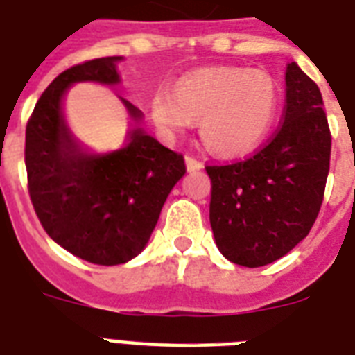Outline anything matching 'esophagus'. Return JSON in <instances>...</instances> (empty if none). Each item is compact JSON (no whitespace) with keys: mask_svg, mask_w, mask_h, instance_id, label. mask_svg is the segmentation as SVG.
I'll return each instance as SVG.
<instances>
[{"mask_svg":"<svg viewBox=\"0 0 355 355\" xmlns=\"http://www.w3.org/2000/svg\"><path fill=\"white\" fill-rule=\"evenodd\" d=\"M186 167H188L189 173H193V171H200V169H205V164L199 160H195L193 156H186Z\"/></svg>","mask_w":355,"mask_h":355,"instance_id":"1","label":"esophagus"}]
</instances>
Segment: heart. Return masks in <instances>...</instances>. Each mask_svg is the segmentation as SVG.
<instances>
[{"label":"heart","mask_w":355,"mask_h":355,"mask_svg":"<svg viewBox=\"0 0 355 355\" xmlns=\"http://www.w3.org/2000/svg\"><path fill=\"white\" fill-rule=\"evenodd\" d=\"M280 86L263 69H199L175 85L171 96L158 92L150 116L167 134L182 132L200 121V138L223 158L250 155L263 144L276 121Z\"/></svg>","instance_id":"heart-1"}]
</instances>
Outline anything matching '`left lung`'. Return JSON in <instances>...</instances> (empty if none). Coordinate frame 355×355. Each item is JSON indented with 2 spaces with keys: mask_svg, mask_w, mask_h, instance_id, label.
Here are the masks:
<instances>
[{
  "mask_svg": "<svg viewBox=\"0 0 355 355\" xmlns=\"http://www.w3.org/2000/svg\"><path fill=\"white\" fill-rule=\"evenodd\" d=\"M331 138L319 86L297 62L286 68L284 123L245 162L208 166L210 225L228 261L263 267L297 247L319 216Z\"/></svg>",
  "mask_w": 355,
  "mask_h": 355,
  "instance_id": "obj_1",
  "label": "left lung"
}]
</instances>
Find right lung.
Here are the masks:
<instances>
[{
  "mask_svg": "<svg viewBox=\"0 0 355 355\" xmlns=\"http://www.w3.org/2000/svg\"><path fill=\"white\" fill-rule=\"evenodd\" d=\"M123 57L88 60L60 73L42 94L25 130V167L35 211L53 241L96 265L136 258L162 206L184 177V156L147 134L144 112L119 97L132 127L118 149L97 150L75 138L62 101L77 83L118 86Z\"/></svg>",
  "mask_w": 355,
  "mask_h": 355,
  "instance_id": "obj_1",
  "label": "right lung"
}]
</instances>
